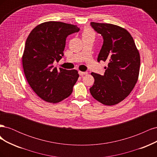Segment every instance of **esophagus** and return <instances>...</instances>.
I'll return each mask as SVG.
<instances>
[{
    "label": "esophagus",
    "mask_w": 157,
    "mask_h": 157,
    "mask_svg": "<svg viewBox=\"0 0 157 157\" xmlns=\"http://www.w3.org/2000/svg\"><path fill=\"white\" fill-rule=\"evenodd\" d=\"M79 75L80 76H82V77H83L84 75H88V73L87 72H82V71H79Z\"/></svg>",
    "instance_id": "esophagus-1"
}]
</instances>
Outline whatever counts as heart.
<instances>
[{
    "mask_svg": "<svg viewBox=\"0 0 157 157\" xmlns=\"http://www.w3.org/2000/svg\"><path fill=\"white\" fill-rule=\"evenodd\" d=\"M88 35H95V33L92 29L90 27H86L82 32V36H88Z\"/></svg>",
    "mask_w": 157,
    "mask_h": 157,
    "instance_id": "obj_1",
    "label": "heart"
}]
</instances>
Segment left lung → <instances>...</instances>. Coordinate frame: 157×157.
Here are the masks:
<instances>
[{
  "label": "left lung",
  "instance_id": "obj_1",
  "mask_svg": "<svg viewBox=\"0 0 157 157\" xmlns=\"http://www.w3.org/2000/svg\"><path fill=\"white\" fill-rule=\"evenodd\" d=\"M91 25L103 38L98 61L109 63L103 75L91 73L94 83L90 92L103 105H116L130 94L138 80L139 51L130 33L124 28L96 22H91Z\"/></svg>",
  "mask_w": 157,
  "mask_h": 157
}]
</instances>
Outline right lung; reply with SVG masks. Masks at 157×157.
Listing matches in <instances>:
<instances>
[{"label": "right lung", "mask_w": 157, "mask_h": 157, "mask_svg": "<svg viewBox=\"0 0 157 157\" xmlns=\"http://www.w3.org/2000/svg\"><path fill=\"white\" fill-rule=\"evenodd\" d=\"M75 25L46 21L36 25L28 36L22 65L28 83L44 101L57 103L68 98L79 77L78 71L53 67L63 56L67 36L77 33Z\"/></svg>", "instance_id": "add662e5"}]
</instances>
